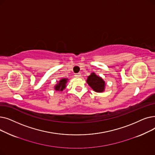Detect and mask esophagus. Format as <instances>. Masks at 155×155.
<instances>
[{"label":"esophagus","instance_id":"obj_1","mask_svg":"<svg viewBox=\"0 0 155 155\" xmlns=\"http://www.w3.org/2000/svg\"><path fill=\"white\" fill-rule=\"evenodd\" d=\"M75 76H76V77H80V76H81V73H80V72L76 73V74H75Z\"/></svg>","mask_w":155,"mask_h":155}]
</instances>
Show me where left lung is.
Masks as SVG:
<instances>
[{
	"instance_id": "obj_1",
	"label": "left lung",
	"mask_w": 155,
	"mask_h": 155,
	"mask_svg": "<svg viewBox=\"0 0 155 155\" xmlns=\"http://www.w3.org/2000/svg\"><path fill=\"white\" fill-rule=\"evenodd\" d=\"M87 83L96 92H102L104 91V81L96 75L94 73H91V75L87 77Z\"/></svg>"
}]
</instances>
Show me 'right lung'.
I'll list each match as a JSON object with an SVG mask.
<instances>
[{
    "mask_svg": "<svg viewBox=\"0 0 155 155\" xmlns=\"http://www.w3.org/2000/svg\"><path fill=\"white\" fill-rule=\"evenodd\" d=\"M68 79H62L58 84L55 86V89L57 91H62L65 87V83H67Z\"/></svg>",
    "mask_w": 155,
    "mask_h": 155,
    "instance_id": "1",
    "label": "right lung"
}]
</instances>
